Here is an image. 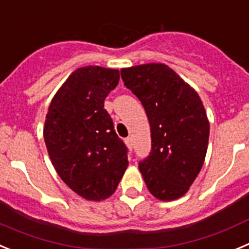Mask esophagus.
<instances>
[{
    "label": "esophagus",
    "mask_w": 249,
    "mask_h": 249,
    "mask_svg": "<svg viewBox=\"0 0 249 249\" xmlns=\"http://www.w3.org/2000/svg\"><path fill=\"white\" fill-rule=\"evenodd\" d=\"M125 144H126V146L129 147L130 150L133 149V139H131V138H126V139H125Z\"/></svg>",
    "instance_id": "esophagus-1"
}]
</instances>
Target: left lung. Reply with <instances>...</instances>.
<instances>
[{
  "label": "left lung",
  "instance_id": "1",
  "mask_svg": "<svg viewBox=\"0 0 249 249\" xmlns=\"http://www.w3.org/2000/svg\"><path fill=\"white\" fill-rule=\"evenodd\" d=\"M120 73L150 123L151 151L139 162L147 189L161 201L180 198L196 180L207 152L210 123L202 102L166 64H141Z\"/></svg>",
  "mask_w": 249,
  "mask_h": 249
}]
</instances>
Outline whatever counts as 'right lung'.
Instances as JSON below:
<instances>
[{
  "instance_id": "obj_1",
  "label": "right lung",
  "mask_w": 249,
  "mask_h": 249,
  "mask_svg": "<svg viewBox=\"0 0 249 249\" xmlns=\"http://www.w3.org/2000/svg\"><path fill=\"white\" fill-rule=\"evenodd\" d=\"M119 71L78 68L53 97L43 136L55 171L69 189L89 201L114 194L127 167V149L116 135L104 100Z\"/></svg>"
}]
</instances>
